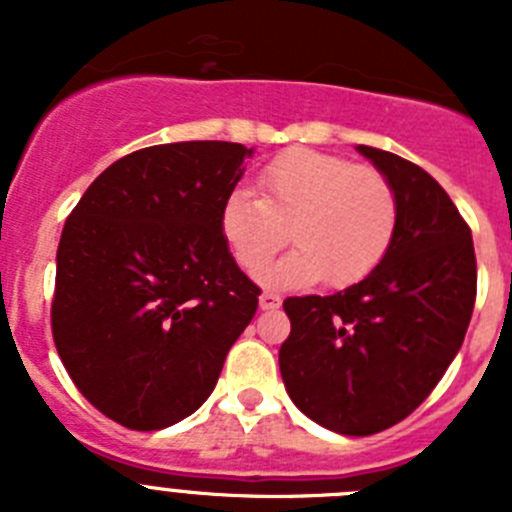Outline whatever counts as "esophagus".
<instances>
[{"instance_id":"1","label":"esophagus","mask_w":512,"mask_h":512,"mask_svg":"<svg viewBox=\"0 0 512 512\" xmlns=\"http://www.w3.org/2000/svg\"><path fill=\"white\" fill-rule=\"evenodd\" d=\"M259 305L261 310H277V307L282 305V297L274 295V292H264V295L259 297Z\"/></svg>"}]
</instances>
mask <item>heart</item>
Returning a JSON list of instances; mask_svg holds the SVG:
<instances>
[{
  "label": "heart",
  "instance_id": "1",
  "mask_svg": "<svg viewBox=\"0 0 512 512\" xmlns=\"http://www.w3.org/2000/svg\"><path fill=\"white\" fill-rule=\"evenodd\" d=\"M261 197L233 192L220 233L243 271L259 274L289 241L297 248L264 274L274 287L328 279L348 287L369 277L395 241L397 194L390 179L343 156L289 148L259 176Z\"/></svg>",
  "mask_w": 512,
  "mask_h": 512
}]
</instances>
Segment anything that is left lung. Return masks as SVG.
I'll return each mask as SVG.
<instances>
[{
	"label": "left lung",
	"mask_w": 512,
	"mask_h": 512,
	"mask_svg": "<svg viewBox=\"0 0 512 512\" xmlns=\"http://www.w3.org/2000/svg\"><path fill=\"white\" fill-rule=\"evenodd\" d=\"M397 194V230L382 264L336 295L287 297L279 348L297 408L343 436H372L408 418L449 369L477 297L472 230L413 161L359 146Z\"/></svg>",
	"instance_id": "8db88e82"
}]
</instances>
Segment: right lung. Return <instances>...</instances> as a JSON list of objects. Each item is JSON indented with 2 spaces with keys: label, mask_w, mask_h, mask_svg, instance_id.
I'll return each mask as SVG.
<instances>
[{
  "label": "right lung",
  "mask_w": 512,
  "mask_h": 512,
  "mask_svg": "<svg viewBox=\"0 0 512 512\" xmlns=\"http://www.w3.org/2000/svg\"><path fill=\"white\" fill-rule=\"evenodd\" d=\"M251 148L187 140L122 156L63 225L51 328L76 390L130 431L192 415L259 307L220 210Z\"/></svg>",
  "instance_id": "right-lung-1"
}]
</instances>
